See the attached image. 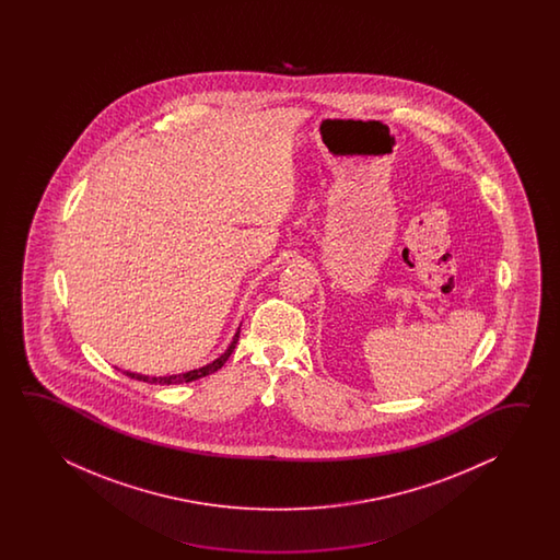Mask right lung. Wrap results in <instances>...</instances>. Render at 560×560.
Here are the masks:
<instances>
[{"label": "right lung", "mask_w": 560, "mask_h": 560, "mask_svg": "<svg viewBox=\"0 0 560 560\" xmlns=\"http://www.w3.org/2000/svg\"><path fill=\"white\" fill-rule=\"evenodd\" d=\"M240 330L234 336V340H232V345L228 346L226 352L222 354V357L214 360L212 364H208V366H202V369L190 370V372H186V374H174V376H162V378H155V376H142V374H131V372H126L130 378H136V381L150 382V384H182V382H191L198 381V378H203V376H208V374H212L215 370L222 369L224 366V362H226L230 354L234 352V348H236V342H238Z\"/></svg>", "instance_id": "1"}]
</instances>
